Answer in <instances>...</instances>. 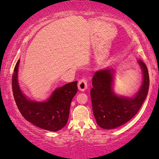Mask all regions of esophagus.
I'll use <instances>...</instances> for the list:
<instances>
[{"label": "esophagus", "mask_w": 159, "mask_h": 159, "mask_svg": "<svg viewBox=\"0 0 159 159\" xmlns=\"http://www.w3.org/2000/svg\"><path fill=\"white\" fill-rule=\"evenodd\" d=\"M78 88L80 91H84L87 90V88H88V82L84 78L80 80L78 82Z\"/></svg>", "instance_id": "34e87169"}]
</instances>
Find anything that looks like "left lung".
I'll return each instance as SVG.
<instances>
[{"label":"left lung","instance_id":"1","mask_svg":"<svg viewBox=\"0 0 159 159\" xmlns=\"http://www.w3.org/2000/svg\"><path fill=\"white\" fill-rule=\"evenodd\" d=\"M143 72V83L133 97L119 96L113 90L115 70L108 68L97 71L90 90L93 114L99 127L110 129L119 127L135 116L146 98L149 88L147 66L138 61Z\"/></svg>","mask_w":159,"mask_h":159}]
</instances>
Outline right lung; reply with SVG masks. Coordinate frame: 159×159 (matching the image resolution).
<instances>
[{
	"instance_id": "add662e5",
	"label": "right lung",
	"mask_w": 159,
	"mask_h": 159,
	"mask_svg": "<svg viewBox=\"0 0 159 159\" xmlns=\"http://www.w3.org/2000/svg\"><path fill=\"white\" fill-rule=\"evenodd\" d=\"M20 60L16 64L12 76V89L16 106L26 120L37 127L56 132L66 125L71 100L77 93V81L56 88L48 99L38 102L29 100L19 88L18 69Z\"/></svg>"
}]
</instances>
